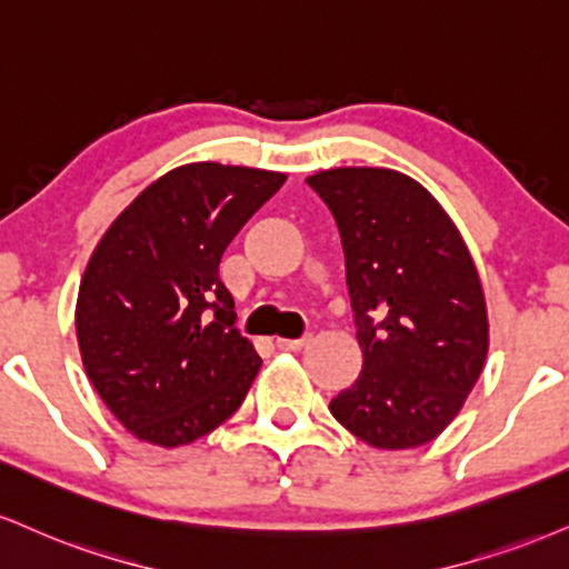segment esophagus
<instances>
[{
    "mask_svg": "<svg viewBox=\"0 0 569 569\" xmlns=\"http://www.w3.org/2000/svg\"><path fill=\"white\" fill-rule=\"evenodd\" d=\"M312 337H302V339H276V347L278 350H286V352H299L305 350L307 345H310Z\"/></svg>",
    "mask_w": 569,
    "mask_h": 569,
    "instance_id": "esophagus-1",
    "label": "esophagus"
}]
</instances>
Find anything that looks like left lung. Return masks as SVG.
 I'll return each mask as SVG.
<instances>
[{"mask_svg": "<svg viewBox=\"0 0 569 569\" xmlns=\"http://www.w3.org/2000/svg\"><path fill=\"white\" fill-rule=\"evenodd\" d=\"M341 236L362 371L331 413L362 442L406 450L456 419L488 358V307L461 232L395 169L307 177Z\"/></svg>", "mask_w": 569, "mask_h": 569, "instance_id": "left-lung-1", "label": "left lung"}]
</instances>
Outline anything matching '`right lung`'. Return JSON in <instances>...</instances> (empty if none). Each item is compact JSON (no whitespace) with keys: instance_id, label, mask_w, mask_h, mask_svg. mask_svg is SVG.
<instances>
[{"instance_id":"1","label":"right lung","mask_w":569,"mask_h":569,"mask_svg":"<svg viewBox=\"0 0 569 569\" xmlns=\"http://www.w3.org/2000/svg\"><path fill=\"white\" fill-rule=\"evenodd\" d=\"M283 182L267 169L184 163L148 184L89 257L81 362L137 440L188 445L241 408L262 358L232 326L219 259Z\"/></svg>"}]
</instances>
